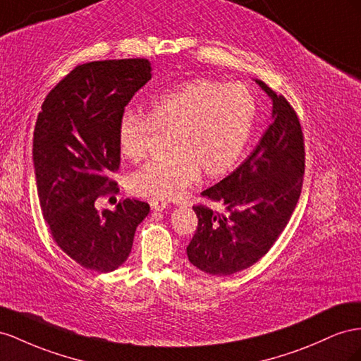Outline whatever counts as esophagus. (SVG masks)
Wrapping results in <instances>:
<instances>
[{"label":"esophagus","mask_w":361,"mask_h":361,"mask_svg":"<svg viewBox=\"0 0 361 361\" xmlns=\"http://www.w3.org/2000/svg\"><path fill=\"white\" fill-rule=\"evenodd\" d=\"M150 207L154 211H164L165 208H167V202L162 200V199H152L150 200Z\"/></svg>","instance_id":"esophagus-1"}]
</instances>
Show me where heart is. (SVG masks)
Masks as SVG:
<instances>
[{
	"label": "heart",
	"mask_w": 361,
	"mask_h": 361,
	"mask_svg": "<svg viewBox=\"0 0 361 361\" xmlns=\"http://www.w3.org/2000/svg\"><path fill=\"white\" fill-rule=\"evenodd\" d=\"M257 100L243 83L192 80L152 102L147 115L128 112L118 126L124 158L141 162L161 138H169L170 157L130 174L129 190L142 197L174 199L203 173L221 178L246 149Z\"/></svg>",
	"instance_id": "1"
}]
</instances>
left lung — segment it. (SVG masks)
I'll return each mask as SVG.
<instances>
[{
  "label": "left lung",
  "instance_id": "obj_1",
  "mask_svg": "<svg viewBox=\"0 0 361 361\" xmlns=\"http://www.w3.org/2000/svg\"><path fill=\"white\" fill-rule=\"evenodd\" d=\"M258 85L274 100V123L237 170L202 191L226 211L192 207L199 221L188 259L209 275L237 274L264 257L287 226L304 183L305 142L298 114L284 95Z\"/></svg>",
  "mask_w": 361,
  "mask_h": 361
}]
</instances>
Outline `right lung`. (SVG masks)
Returning a JSON list of instances; mask_svg holds the SVG:
<instances>
[{
  "label": "right lung",
  "mask_w": 361,
  "mask_h": 361,
  "mask_svg": "<svg viewBox=\"0 0 361 361\" xmlns=\"http://www.w3.org/2000/svg\"><path fill=\"white\" fill-rule=\"evenodd\" d=\"M150 62L77 65L48 92L33 135V164L42 216L54 243L87 270L112 271L128 259L149 203L121 199L116 209L95 200L120 191L118 126L126 106L152 79Z\"/></svg>",
  "instance_id": "obj_1"
}]
</instances>
